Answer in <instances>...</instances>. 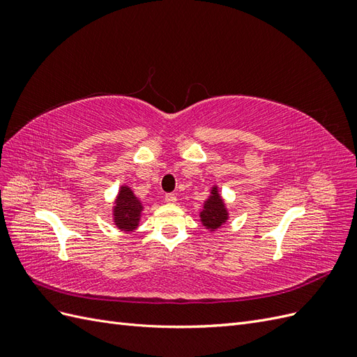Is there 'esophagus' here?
Masks as SVG:
<instances>
[{
  "label": "esophagus",
  "instance_id": "1",
  "mask_svg": "<svg viewBox=\"0 0 357 357\" xmlns=\"http://www.w3.org/2000/svg\"><path fill=\"white\" fill-rule=\"evenodd\" d=\"M176 201H177V197L174 195V193H167V195H165V202L167 204H176Z\"/></svg>",
  "mask_w": 357,
  "mask_h": 357
}]
</instances>
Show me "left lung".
<instances>
[{
	"label": "left lung",
	"mask_w": 357,
	"mask_h": 357,
	"mask_svg": "<svg viewBox=\"0 0 357 357\" xmlns=\"http://www.w3.org/2000/svg\"><path fill=\"white\" fill-rule=\"evenodd\" d=\"M199 218L202 225L205 228L210 231H215L219 229L222 225L226 223V220L229 219L228 210L225 207V202L220 197L218 186L211 188V195L208 197V199L204 202L202 211L199 213Z\"/></svg>",
	"instance_id": "obj_1"
}]
</instances>
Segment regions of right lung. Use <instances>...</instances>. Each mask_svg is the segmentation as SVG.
I'll return each mask as SVG.
<instances>
[{"instance_id": "add662e5", "label": "right lung", "mask_w": 357, "mask_h": 357, "mask_svg": "<svg viewBox=\"0 0 357 357\" xmlns=\"http://www.w3.org/2000/svg\"><path fill=\"white\" fill-rule=\"evenodd\" d=\"M143 204L139 201L131 188L122 186L117 193L113 207V220L121 231L131 232L138 228L139 218H142Z\"/></svg>"}]
</instances>
